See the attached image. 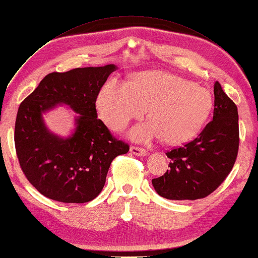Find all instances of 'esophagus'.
<instances>
[{
    "label": "esophagus",
    "mask_w": 258,
    "mask_h": 258,
    "mask_svg": "<svg viewBox=\"0 0 258 258\" xmlns=\"http://www.w3.org/2000/svg\"><path fill=\"white\" fill-rule=\"evenodd\" d=\"M130 151H131V153L133 154V155L140 156V157H144V156H146V155L148 154L146 149H143V148L136 147V146H132V147L130 148Z\"/></svg>",
    "instance_id": "obj_1"
}]
</instances>
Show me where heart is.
<instances>
[{"label": "heart", "instance_id": "1", "mask_svg": "<svg viewBox=\"0 0 258 258\" xmlns=\"http://www.w3.org/2000/svg\"><path fill=\"white\" fill-rule=\"evenodd\" d=\"M213 96L206 88L164 71H142L130 82L111 77L98 92L97 110L103 122L121 131L148 108L150 121L131 131L137 142L160 137L170 145L184 144L194 138L213 110Z\"/></svg>", "mask_w": 258, "mask_h": 258}]
</instances>
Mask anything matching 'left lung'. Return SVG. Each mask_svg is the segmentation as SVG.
<instances>
[{
    "mask_svg": "<svg viewBox=\"0 0 258 258\" xmlns=\"http://www.w3.org/2000/svg\"><path fill=\"white\" fill-rule=\"evenodd\" d=\"M215 109L194 141L166 154L170 170L153 179L156 192L172 201H195L214 192L232 170L239 150V114L221 85L214 86Z\"/></svg>",
    "mask_w": 258,
    "mask_h": 258,
    "instance_id": "1",
    "label": "left lung"
}]
</instances>
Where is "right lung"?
Instances as JSON below:
<instances>
[{"instance_id":"right-lung-1","label":"right lung","mask_w":258,"mask_h":258,"mask_svg":"<svg viewBox=\"0 0 258 258\" xmlns=\"http://www.w3.org/2000/svg\"><path fill=\"white\" fill-rule=\"evenodd\" d=\"M114 64L50 73L21 103L15 148L24 174L43 196L61 203H87L100 194L112 160L130 146L98 118L96 99ZM66 104L79 115L70 138L46 128L42 113Z\"/></svg>"}]
</instances>
